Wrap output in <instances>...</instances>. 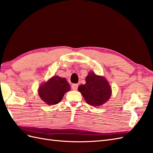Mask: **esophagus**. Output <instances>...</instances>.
Returning a JSON list of instances; mask_svg holds the SVG:
<instances>
[{
  "label": "esophagus",
  "instance_id": "esophagus-1",
  "mask_svg": "<svg viewBox=\"0 0 153 153\" xmlns=\"http://www.w3.org/2000/svg\"><path fill=\"white\" fill-rule=\"evenodd\" d=\"M78 86H79V85H78L77 84H73L72 86H71V88H72L73 90H77Z\"/></svg>",
  "mask_w": 153,
  "mask_h": 153
}]
</instances>
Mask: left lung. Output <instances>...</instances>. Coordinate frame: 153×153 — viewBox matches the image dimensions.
Here are the masks:
<instances>
[{
	"instance_id": "left-lung-1",
	"label": "left lung",
	"mask_w": 153,
	"mask_h": 153,
	"mask_svg": "<svg viewBox=\"0 0 153 153\" xmlns=\"http://www.w3.org/2000/svg\"><path fill=\"white\" fill-rule=\"evenodd\" d=\"M78 90L86 103L94 107L100 106L107 102L112 94L111 88L107 79L96 75L91 71L86 77V84H81Z\"/></svg>"
}]
</instances>
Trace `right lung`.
<instances>
[{
	"label": "right lung",
	"instance_id": "right-lung-1",
	"mask_svg": "<svg viewBox=\"0 0 153 153\" xmlns=\"http://www.w3.org/2000/svg\"><path fill=\"white\" fill-rule=\"evenodd\" d=\"M71 89L65 78L53 76L40 86L38 92L42 101L49 105H56L62 101L64 95Z\"/></svg>",
	"mask_w": 153,
	"mask_h": 153
}]
</instances>
